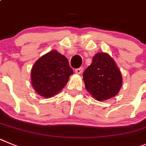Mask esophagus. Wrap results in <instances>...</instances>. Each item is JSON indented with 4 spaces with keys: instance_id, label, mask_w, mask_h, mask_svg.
I'll use <instances>...</instances> for the list:
<instances>
[{
    "instance_id": "esophagus-1",
    "label": "esophagus",
    "mask_w": 146,
    "mask_h": 146,
    "mask_svg": "<svg viewBox=\"0 0 146 146\" xmlns=\"http://www.w3.org/2000/svg\"><path fill=\"white\" fill-rule=\"evenodd\" d=\"M83 71V68H76V70H75V72L76 73H78V74H80V73H82Z\"/></svg>"
}]
</instances>
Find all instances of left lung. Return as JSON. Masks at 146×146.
<instances>
[{"instance_id": "left-lung-1", "label": "left lung", "mask_w": 146, "mask_h": 146, "mask_svg": "<svg viewBox=\"0 0 146 146\" xmlns=\"http://www.w3.org/2000/svg\"><path fill=\"white\" fill-rule=\"evenodd\" d=\"M83 78L86 90L99 101L116 95L122 85L120 70L106 53L94 55L92 64L83 73Z\"/></svg>"}]
</instances>
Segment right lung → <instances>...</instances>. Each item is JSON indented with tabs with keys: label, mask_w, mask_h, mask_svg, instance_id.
<instances>
[{
	"label": "right lung",
	"mask_w": 146,
	"mask_h": 146,
	"mask_svg": "<svg viewBox=\"0 0 146 146\" xmlns=\"http://www.w3.org/2000/svg\"><path fill=\"white\" fill-rule=\"evenodd\" d=\"M73 73L68 59L54 50L35 62L31 70V82L38 94L48 98L62 90Z\"/></svg>",
	"instance_id": "obj_1"
}]
</instances>
